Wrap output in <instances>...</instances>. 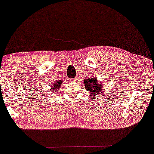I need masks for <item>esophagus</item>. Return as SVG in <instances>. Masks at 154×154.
<instances>
[{
  "label": "esophagus",
  "mask_w": 154,
  "mask_h": 154,
  "mask_svg": "<svg viewBox=\"0 0 154 154\" xmlns=\"http://www.w3.org/2000/svg\"><path fill=\"white\" fill-rule=\"evenodd\" d=\"M76 80V79L75 78V79H70V81H72V82H73V81H75Z\"/></svg>",
  "instance_id": "esophagus-1"
}]
</instances>
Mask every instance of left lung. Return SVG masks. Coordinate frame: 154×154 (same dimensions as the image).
Segmentation results:
<instances>
[{"label": "left lung", "mask_w": 154, "mask_h": 154, "mask_svg": "<svg viewBox=\"0 0 154 154\" xmlns=\"http://www.w3.org/2000/svg\"><path fill=\"white\" fill-rule=\"evenodd\" d=\"M85 88L88 90L91 94V95H94L96 97H100L101 95L102 86L103 84L98 83L97 78H88V79H85L84 80Z\"/></svg>", "instance_id": "left-lung-1"}]
</instances>
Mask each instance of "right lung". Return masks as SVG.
Instances as JSON below:
<instances>
[{
  "mask_svg": "<svg viewBox=\"0 0 154 154\" xmlns=\"http://www.w3.org/2000/svg\"><path fill=\"white\" fill-rule=\"evenodd\" d=\"M62 80H59V81H57V82H55L54 83V85H53V86H52V88H51V90H52V91H53V92H56V91H57V90H59V88H60V86H61V84H62Z\"/></svg>",
  "mask_w": 154,
  "mask_h": 154,
  "instance_id": "obj_1",
  "label": "right lung"
}]
</instances>
